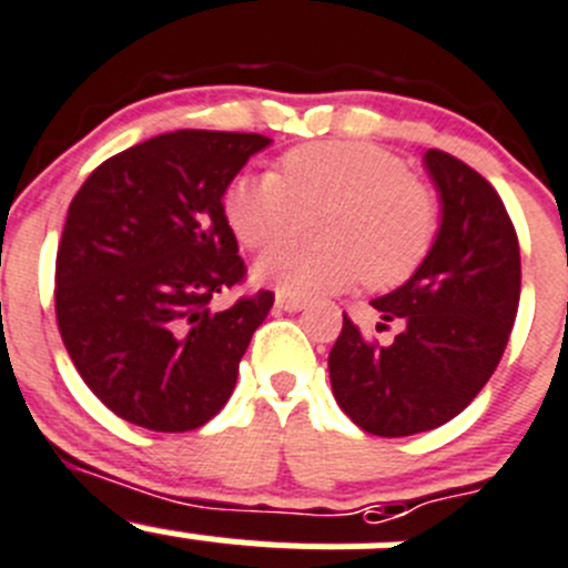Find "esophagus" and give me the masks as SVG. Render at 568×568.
Segmentation results:
<instances>
[{
  "label": "esophagus",
  "instance_id": "1",
  "mask_svg": "<svg viewBox=\"0 0 568 568\" xmlns=\"http://www.w3.org/2000/svg\"><path fill=\"white\" fill-rule=\"evenodd\" d=\"M277 307L280 311H288V313H296L305 307V300H300L296 294H288V291H280L277 294Z\"/></svg>",
  "mask_w": 568,
  "mask_h": 568
}]
</instances>
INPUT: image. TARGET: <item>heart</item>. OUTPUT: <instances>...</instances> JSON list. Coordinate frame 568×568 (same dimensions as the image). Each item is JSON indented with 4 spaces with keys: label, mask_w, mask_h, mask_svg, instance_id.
<instances>
[{
    "label": "heart",
    "mask_w": 568,
    "mask_h": 568,
    "mask_svg": "<svg viewBox=\"0 0 568 568\" xmlns=\"http://www.w3.org/2000/svg\"><path fill=\"white\" fill-rule=\"evenodd\" d=\"M316 219V244H283L261 257L257 277L296 296H318L366 280L399 285L430 255L438 202L390 152L366 141H313L280 161V174H241L224 213L250 250L288 239L302 213Z\"/></svg>",
    "instance_id": "1"
}]
</instances>
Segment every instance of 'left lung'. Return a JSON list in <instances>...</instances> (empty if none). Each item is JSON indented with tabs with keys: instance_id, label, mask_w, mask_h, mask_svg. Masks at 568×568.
<instances>
[{
	"instance_id": "1",
	"label": "left lung",
	"mask_w": 568,
	"mask_h": 568,
	"mask_svg": "<svg viewBox=\"0 0 568 568\" xmlns=\"http://www.w3.org/2000/svg\"><path fill=\"white\" fill-rule=\"evenodd\" d=\"M442 194V230L405 285L379 296L390 344L363 335L344 313L327 357L341 410L372 436L402 438L442 427L483 390L499 366L521 291L516 227L483 174L455 155L427 150Z\"/></svg>"
}]
</instances>
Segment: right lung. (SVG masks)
I'll return each instance as SVG.
<instances>
[{
	"instance_id": "add662e5",
	"label": "right lung",
	"mask_w": 568,
	"mask_h": 568,
	"mask_svg": "<svg viewBox=\"0 0 568 568\" xmlns=\"http://www.w3.org/2000/svg\"><path fill=\"white\" fill-rule=\"evenodd\" d=\"M263 146L257 132H163L108 158L71 200L54 316L80 377L124 422L189 433L233 394L274 294L213 307L246 280L222 200Z\"/></svg>"
}]
</instances>
